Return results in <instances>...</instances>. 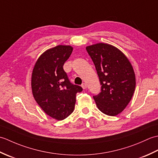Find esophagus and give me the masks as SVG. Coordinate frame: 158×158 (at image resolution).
<instances>
[{"instance_id": "1", "label": "esophagus", "mask_w": 158, "mask_h": 158, "mask_svg": "<svg viewBox=\"0 0 158 158\" xmlns=\"http://www.w3.org/2000/svg\"><path fill=\"white\" fill-rule=\"evenodd\" d=\"M81 87L83 88V89H86L87 88V85H86V83H82V85H81Z\"/></svg>"}]
</instances>
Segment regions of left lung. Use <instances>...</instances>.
I'll return each mask as SVG.
<instances>
[{
    "label": "left lung",
    "mask_w": 158,
    "mask_h": 158,
    "mask_svg": "<svg viewBox=\"0 0 158 158\" xmlns=\"http://www.w3.org/2000/svg\"><path fill=\"white\" fill-rule=\"evenodd\" d=\"M94 64L101 85L100 92L93 96L98 109L107 115L123 111L133 96L135 74L126 56L117 48L105 43L86 48Z\"/></svg>",
    "instance_id": "obj_1"
}]
</instances>
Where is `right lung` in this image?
I'll return each instance as SVG.
<instances>
[{"mask_svg":"<svg viewBox=\"0 0 158 158\" xmlns=\"http://www.w3.org/2000/svg\"><path fill=\"white\" fill-rule=\"evenodd\" d=\"M73 52L69 45H58L39 57L32 70V94L38 105L48 115L62 120L75 108L77 93L81 86L69 81L63 66Z\"/></svg>","mask_w":158,"mask_h":158,"instance_id":"add662e5","label":"right lung"}]
</instances>
